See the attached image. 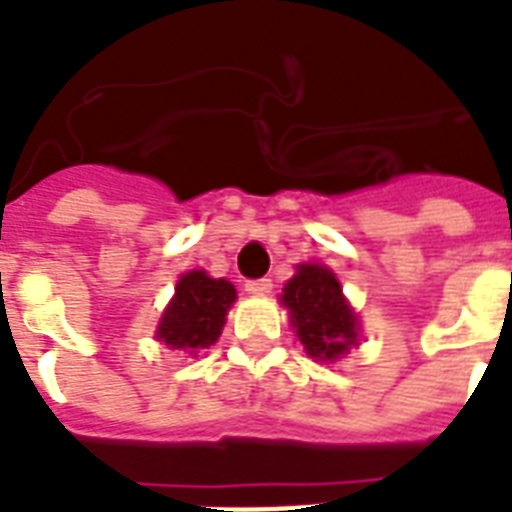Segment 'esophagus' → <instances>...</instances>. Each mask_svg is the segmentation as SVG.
<instances>
[{"instance_id":"1","label":"esophagus","mask_w":512,"mask_h":512,"mask_svg":"<svg viewBox=\"0 0 512 512\" xmlns=\"http://www.w3.org/2000/svg\"><path fill=\"white\" fill-rule=\"evenodd\" d=\"M244 289H247L249 294H268L270 289H273V281H270V278H255V281H247Z\"/></svg>"}]
</instances>
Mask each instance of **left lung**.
<instances>
[{"instance_id":"8db88e82","label":"left lung","mask_w":512,"mask_h":512,"mask_svg":"<svg viewBox=\"0 0 512 512\" xmlns=\"http://www.w3.org/2000/svg\"><path fill=\"white\" fill-rule=\"evenodd\" d=\"M281 302L292 313L305 352L318 360H336L357 342V318L344 302L342 286L323 265H299L284 286Z\"/></svg>"}]
</instances>
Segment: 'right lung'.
Wrapping results in <instances>:
<instances>
[{"label": "right lung", "mask_w": 512, "mask_h": 512, "mask_svg": "<svg viewBox=\"0 0 512 512\" xmlns=\"http://www.w3.org/2000/svg\"><path fill=\"white\" fill-rule=\"evenodd\" d=\"M236 289L226 278H210L205 270L184 273L176 297L157 326V339L173 350H202L218 342Z\"/></svg>", "instance_id": "add662e5"}]
</instances>
